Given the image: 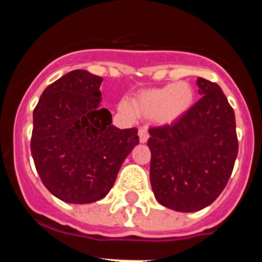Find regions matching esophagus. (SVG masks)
Segmentation results:
<instances>
[{"instance_id":"1","label":"esophagus","mask_w":262,"mask_h":262,"mask_svg":"<svg viewBox=\"0 0 262 262\" xmlns=\"http://www.w3.org/2000/svg\"><path fill=\"white\" fill-rule=\"evenodd\" d=\"M148 138H149L148 129L145 127H140L139 128V140H140V143H145L148 140Z\"/></svg>"}]
</instances>
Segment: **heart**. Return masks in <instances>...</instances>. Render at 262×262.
Listing matches in <instances>:
<instances>
[{"instance_id": "1", "label": "heart", "mask_w": 262, "mask_h": 262, "mask_svg": "<svg viewBox=\"0 0 262 262\" xmlns=\"http://www.w3.org/2000/svg\"><path fill=\"white\" fill-rule=\"evenodd\" d=\"M195 101V90L187 81H178L161 88L139 92L131 102H122L119 108L128 117L134 114L154 118L161 124H169L185 115Z\"/></svg>"}]
</instances>
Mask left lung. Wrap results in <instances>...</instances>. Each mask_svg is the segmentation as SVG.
I'll list each match as a JSON object with an SVG mask.
<instances>
[{"mask_svg": "<svg viewBox=\"0 0 262 262\" xmlns=\"http://www.w3.org/2000/svg\"><path fill=\"white\" fill-rule=\"evenodd\" d=\"M201 99L174 123L149 128L151 185L168 209L193 212L224 190L239 151L233 108L221 86L198 77Z\"/></svg>", "mask_w": 262, "mask_h": 262, "instance_id": "obj_1", "label": "left lung"}]
</instances>
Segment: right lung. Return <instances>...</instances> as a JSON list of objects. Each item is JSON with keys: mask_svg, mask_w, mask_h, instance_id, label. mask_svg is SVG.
Returning <instances> with one entry per match:
<instances>
[{"mask_svg": "<svg viewBox=\"0 0 262 262\" xmlns=\"http://www.w3.org/2000/svg\"><path fill=\"white\" fill-rule=\"evenodd\" d=\"M102 77L76 69L52 82L34 108L31 154L41 182L68 203L99 201L139 144L138 129L111 124L99 107Z\"/></svg>", "mask_w": 262, "mask_h": 262, "instance_id": "1", "label": "right lung"}]
</instances>
